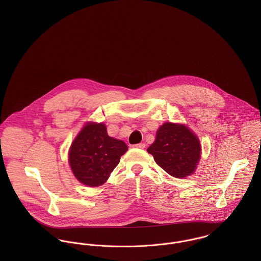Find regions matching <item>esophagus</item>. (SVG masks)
Segmentation results:
<instances>
[{"instance_id":"34e87169","label":"esophagus","mask_w":261,"mask_h":261,"mask_svg":"<svg viewBox=\"0 0 261 261\" xmlns=\"http://www.w3.org/2000/svg\"><path fill=\"white\" fill-rule=\"evenodd\" d=\"M134 147H135V148H138V149H145V148H146V144H143V143H141V144H137V145H134Z\"/></svg>"}]
</instances>
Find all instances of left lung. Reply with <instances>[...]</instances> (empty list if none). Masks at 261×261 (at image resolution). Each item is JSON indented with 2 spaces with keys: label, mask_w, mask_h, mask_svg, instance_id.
Instances as JSON below:
<instances>
[{
  "label": "left lung",
  "mask_w": 261,
  "mask_h": 261,
  "mask_svg": "<svg viewBox=\"0 0 261 261\" xmlns=\"http://www.w3.org/2000/svg\"><path fill=\"white\" fill-rule=\"evenodd\" d=\"M148 151L169 175L185 178L195 171L201 147L198 138L185 125L167 122L158 130Z\"/></svg>",
  "instance_id": "left-lung-1"
}]
</instances>
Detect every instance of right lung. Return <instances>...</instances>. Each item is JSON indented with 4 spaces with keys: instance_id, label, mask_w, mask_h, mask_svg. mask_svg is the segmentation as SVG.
I'll return each mask as SVG.
<instances>
[{
    "instance_id": "right-lung-1",
    "label": "right lung",
    "mask_w": 261,
    "mask_h": 261,
    "mask_svg": "<svg viewBox=\"0 0 261 261\" xmlns=\"http://www.w3.org/2000/svg\"><path fill=\"white\" fill-rule=\"evenodd\" d=\"M126 150L125 143L109 137L103 123H88L71 145L69 164L80 183L100 186L107 182Z\"/></svg>"
}]
</instances>
